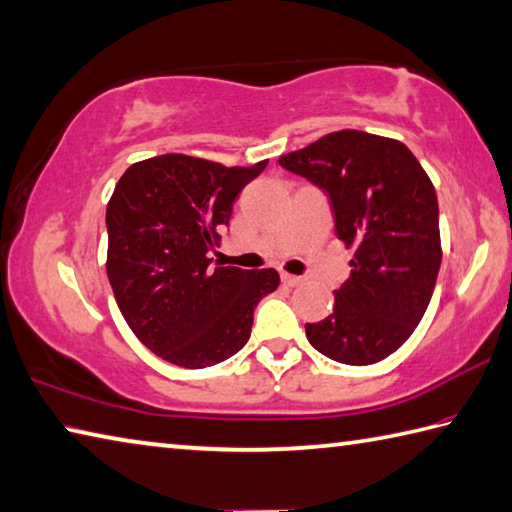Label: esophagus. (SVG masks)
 I'll return each mask as SVG.
<instances>
[{"label": "esophagus", "mask_w": 512, "mask_h": 512, "mask_svg": "<svg viewBox=\"0 0 512 512\" xmlns=\"http://www.w3.org/2000/svg\"><path fill=\"white\" fill-rule=\"evenodd\" d=\"M282 282L286 286H300L304 280H302V277H297V275H291V273H282Z\"/></svg>", "instance_id": "obj_1"}]
</instances>
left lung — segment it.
Masks as SVG:
<instances>
[{
  "instance_id": "obj_1",
  "label": "left lung",
  "mask_w": 512,
  "mask_h": 512,
  "mask_svg": "<svg viewBox=\"0 0 512 512\" xmlns=\"http://www.w3.org/2000/svg\"><path fill=\"white\" fill-rule=\"evenodd\" d=\"M280 165L329 194L336 235L353 248L351 275L329 318L306 338L345 365H374L412 336L441 268L439 203L430 176L396 138L340 129Z\"/></svg>"
}]
</instances>
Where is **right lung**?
Instances as JSON below:
<instances>
[{"label":"right lung","instance_id":"obj_1","mask_svg":"<svg viewBox=\"0 0 512 512\" xmlns=\"http://www.w3.org/2000/svg\"><path fill=\"white\" fill-rule=\"evenodd\" d=\"M268 161L226 167L188 154L129 165L107 203V277L129 329L176 367L203 369L246 345L275 268L212 266L232 203Z\"/></svg>","mask_w":512,"mask_h":512}]
</instances>
